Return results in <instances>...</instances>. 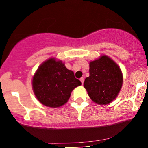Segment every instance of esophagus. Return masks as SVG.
<instances>
[{"label":"esophagus","mask_w":148,"mask_h":148,"mask_svg":"<svg viewBox=\"0 0 148 148\" xmlns=\"http://www.w3.org/2000/svg\"><path fill=\"white\" fill-rule=\"evenodd\" d=\"M80 81H81V84H84V78H81V79H80Z\"/></svg>","instance_id":"esophagus-1"}]
</instances>
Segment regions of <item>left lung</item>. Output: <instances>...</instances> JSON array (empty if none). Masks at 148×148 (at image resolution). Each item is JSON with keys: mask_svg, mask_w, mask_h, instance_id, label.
Returning <instances> with one entry per match:
<instances>
[{"mask_svg": "<svg viewBox=\"0 0 148 148\" xmlns=\"http://www.w3.org/2000/svg\"><path fill=\"white\" fill-rule=\"evenodd\" d=\"M90 76L84 86L90 99L100 105L111 103L118 96L123 86L121 69L107 56L90 62Z\"/></svg>", "mask_w": 148, "mask_h": 148, "instance_id": "left-lung-1", "label": "left lung"}]
</instances>
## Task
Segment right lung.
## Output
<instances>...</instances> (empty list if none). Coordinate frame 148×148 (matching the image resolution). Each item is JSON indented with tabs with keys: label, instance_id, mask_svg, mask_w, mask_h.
Returning a JSON list of instances; mask_svg holds the SVG:
<instances>
[{
	"label": "right lung",
	"instance_id": "add662e5",
	"mask_svg": "<svg viewBox=\"0 0 148 148\" xmlns=\"http://www.w3.org/2000/svg\"><path fill=\"white\" fill-rule=\"evenodd\" d=\"M32 84L35 95L40 103L56 108L67 102L72 91L81 86V82L62 61L49 58L38 67Z\"/></svg>",
	"mask_w": 148,
	"mask_h": 148
}]
</instances>
